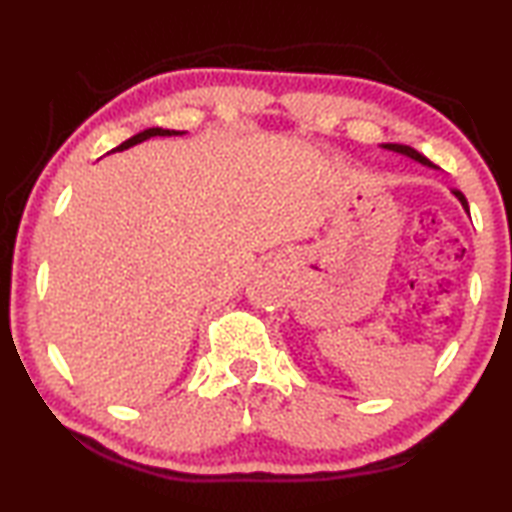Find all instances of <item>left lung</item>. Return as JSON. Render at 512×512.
Returning a JSON list of instances; mask_svg holds the SVG:
<instances>
[{"mask_svg": "<svg viewBox=\"0 0 512 512\" xmlns=\"http://www.w3.org/2000/svg\"><path fill=\"white\" fill-rule=\"evenodd\" d=\"M384 149H388V151H397V153H404V155H409V158H413V160H418V162H422V164H427V167H436V164H433L431 160H427L424 158L422 153H418L415 149H411V146H406V144H384ZM454 196L458 198V201L463 203V207L467 212H470V207H467V201H465V196H463V192H458V189H454Z\"/></svg>", "mask_w": 512, "mask_h": 512, "instance_id": "left-lung-1", "label": "left lung"}]
</instances>
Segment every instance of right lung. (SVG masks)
<instances>
[{
	"label": "right lung",
	"mask_w": 512,
	"mask_h": 512,
	"mask_svg": "<svg viewBox=\"0 0 512 512\" xmlns=\"http://www.w3.org/2000/svg\"><path fill=\"white\" fill-rule=\"evenodd\" d=\"M183 131H167V128H146V131H142V133H137V135H133L131 140H126V142H121L117 149H112V151H124V149H131V146H135V144H140V142H144V140H149V137H171V135H180Z\"/></svg>",
	"instance_id": "add662e5"
}]
</instances>
